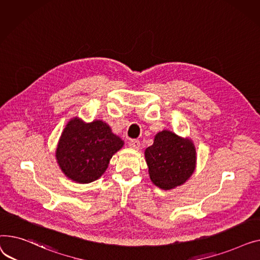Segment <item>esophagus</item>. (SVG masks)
I'll return each instance as SVG.
<instances>
[{
  "label": "esophagus",
  "instance_id": "esophagus-1",
  "mask_svg": "<svg viewBox=\"0 0 260 260\" xmlns=\"http://www.w3.org/2000/svg\"><path fill=\"white\" fill-rule=\"evenodd\" d=\"M129 146L133 149H139L141 147V142L139 140H131L129 142Z\"/></svg>",
  "mask_w": 260,
  "mask_h": 260
}]
</instances>
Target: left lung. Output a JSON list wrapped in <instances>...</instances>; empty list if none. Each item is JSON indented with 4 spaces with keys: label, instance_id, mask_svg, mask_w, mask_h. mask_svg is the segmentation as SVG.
Returning a JSON list of instances; mask_svg holds the SVG:
<instances>
[{
    "label": "left lung",
    "instance_id": "left-lung-1",
    "mask_svg": "<svg viewBox=\"0 0 260 260\" xmlns=\"http://www.w3.org/2000/svg\"><path fill=\"white\" fill-rule=\"evenodd\" d=\"M152 182L160 189L170 190L190 178L196 166V151L192 141L181 139L164 130L154 137V143L145 151Z\"/></svg>",
    "mask_w": 260,
    "mask_h": 260
}]
</instances>
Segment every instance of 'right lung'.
Listing matches in <instances>:
<instances>
[{"instance_id": "right-lung-1", "label": "right lung", "mask_w": 260, "mask_h": 260, "mask_svg": "<svg viewBox=\"0 0 260 260\" xmlns=\"http://www.w3.org/2000/svg\"><path fill=\"white\" fill-rule=\"evenodd\" d=\"M124 142L103 120L84 123L79 117L68 121L59 137L55 157L63 173L79 184L100 178Z\"/></svg>"}]
</instances>
